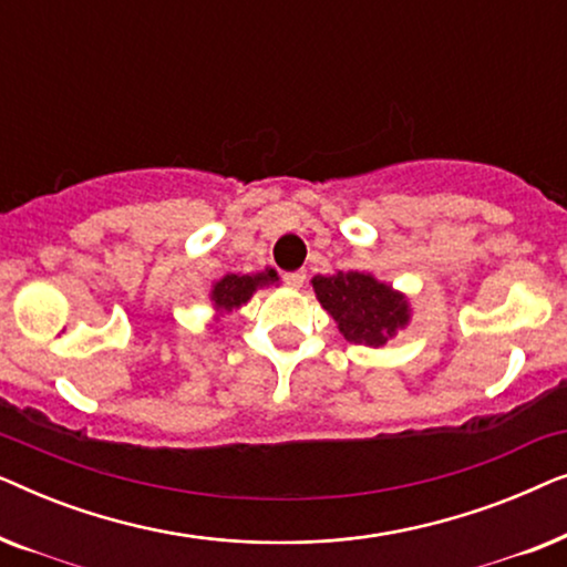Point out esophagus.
<instances>
[{"label":"esophagus","instance_id":"esophagus-1","mask_svg":"<svg viewBox=\"0 0 567 567\" xmlns=\"http://www.w3.org/2000/svg\"><path fill=\"white\" fill-rule=\"evenodd\" d=\"M284 281H286V286H291V289H301V286H305V281H307V274H305V270H297V274H286Z\"/></svg>","mask_w":567,"mask_h":567}]
</instances>
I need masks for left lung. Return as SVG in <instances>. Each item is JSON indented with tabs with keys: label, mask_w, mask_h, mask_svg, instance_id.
<instances>
[{
	"label": "left lung",
	"mask_w": 567,
	"mask_h": 567,
	"mask_svg": "<svg viewBox=\"0 0 567 567\" xmlns=\"http://www.w3.org/2000/svg\"><path fill=\"white\" fill-rule=\"evenodd\" d=\"M315 297L324 312L336 320L340 336L351 343L379 348L386 346L413 320L408 293L392 284L379 281L367 270H338L336 276H315Z\"/></svg>",
	"instance_id": "1"
}]
</instances>
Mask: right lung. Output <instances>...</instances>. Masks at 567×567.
Returning <instances> with one entry per match:
<instances>
[{
  "mask_svg": "<svg viewBox=\"0 0 567 567\" xmlns=\"http://www.w3.org/2000/svg\"><path fill=\"white\" fill-rule=\"evenodd\" d=\"M278 274L274 268L260 270V274H227L219 281L212 284V291H208V299H212L214 309V322H219L221 317H227L237 309H243L247 301L252 299V293L258 289H266V286H278ZM219 332V328H216Z\"/></svg>",
  "mask_w": 567,
  "mask_h": 567,
  "instance_id": "1",
  "label": "right lung"
}]
</instances>
